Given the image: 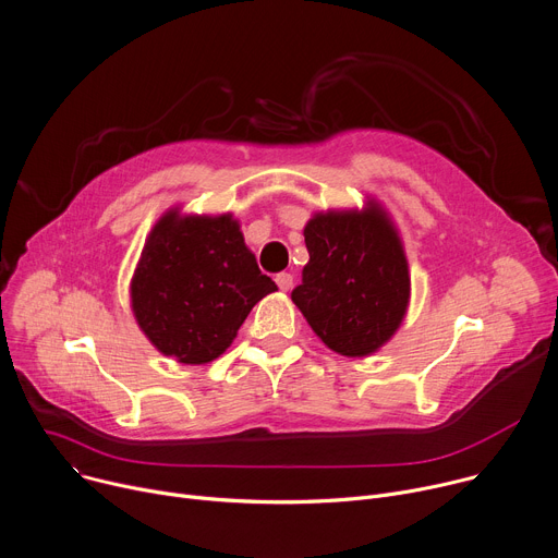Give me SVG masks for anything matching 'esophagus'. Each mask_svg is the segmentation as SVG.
Listing matches in <instances>:
<instances>
[{"mask_svg":"<svg viewBox=\"0 0 558 558\" xmlns=\"http://www.w3.org/2000/svg\"><path fill=\"white\" fill-rule=\"evenodd\" d=\"M292 283H294V277H292L290 272H281V275H277V286H279L283 292H288V290L292 288Z\"/></svg>","mask_w":558,"mask_h":558,"instance_id":"obj_1","label":"esophagus"}]
</instances>
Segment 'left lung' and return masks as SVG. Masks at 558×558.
<instances>
[{
    "mask_svg": "<svg viewBox=\"0 0 558 558\" xmlns=\"http://www.w3.org/2000/svg\"><path fill=\"white\" fill-rule=\"evenodd\" d=\"M311 262L292 301L317 337L343 356L377 352L401 326L410 275L388 213L367 208L319 213L305 223Z\"/></svg>",
    "mask_w": 558,
    "mask_h": 558,
    "instance_id": "obj_1",
    "label": "left lung"
}]
</instances>
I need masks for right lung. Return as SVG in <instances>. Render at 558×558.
<instances>
[{
    "label": "right lung",
    "instance_id": "1",
    "mask_svg": "<svg viewBox=\"0 0 558 558\" xmlns=\"http://www.w3.org/2000/svg\"><path fill=\"white\" fill-rule=\"evenodd\" d=\"M275 290L232 215L170 210L144 245L131 299L140 328L159 352L202 365L226 352L255 303Z\"/></svg>",
    "mask_w": 558,
    "mask_h": 558
}]
</instances>
